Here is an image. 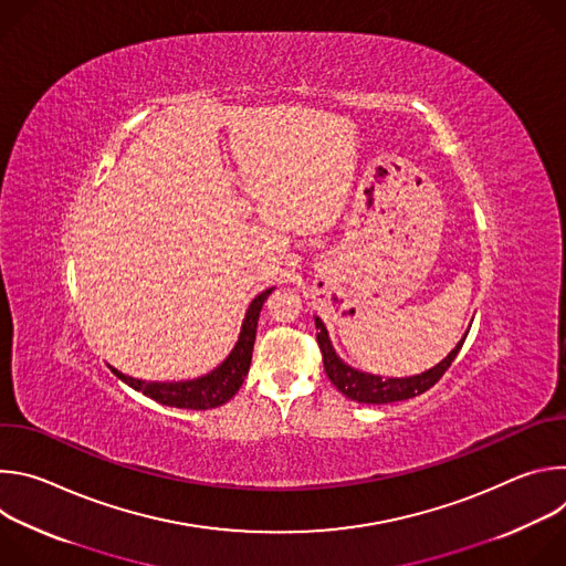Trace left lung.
Here are the masks:
<instances>
[{"label": "left lung", "mask_w": 566, "mask_h": 566, "mask_svg": "<svg viewBox=\"0 0 566 566\" xmlns=\"http://www.w3.org/2000/svg\"><path fill=\"white\" fill-rule=\"evenodd\" d=\"M315 329H317V345L322 352V363H325V371L329 376V380L336 385L338 391H343L347 398L356 400V402H367V406H382V402H394V400H406L412 396H419L423 391H428L452 365V360L457 358L463 340L457 343V347L432 369L410 376V378H382V376H374V374H365L358 371L349 365H345L338 354L332 347L329 334L325 329V322L319 317H315Z\"/></svg>", "instance_id": "1"}]
</instances>
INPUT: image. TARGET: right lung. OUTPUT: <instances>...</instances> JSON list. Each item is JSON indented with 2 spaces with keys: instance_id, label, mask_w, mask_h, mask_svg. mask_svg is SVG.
Wrapping results in <instances>:
<instances>
[{
  "instance_id": "right-lung-1",
  "label": "right lung",
  "mask_w": 566,
  "mask_h": 566,
  "mask_svg": "<svg viewBox=\"0 0 566 566\" xmlns=\"http://www.w3.org/2000/svg\"><path fill=\"white\" fill-rule=\"evenodd\" d=\"M273 289H266L260 293L244 317V325H241L239 340L230 356L214 367L210 374L195 378V380H179V382H145L132 376L120 374L118 369L109 367L123 382L134 387L136 391H143L156 402H164V406L170 408H181V410H208V408H219L223 402H228L237 389L244 382L251 358H253V345H255V334H258V319L264 300L271 295Z\"/></svg>"
}]
</instances>
